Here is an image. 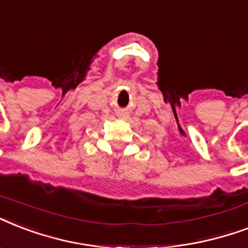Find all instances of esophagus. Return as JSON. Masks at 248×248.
<instances>
[{"label":"esophagus","mask_w":248,"mask_h":248,"mask_svg":"<svg viewBox=\"0 0 248 248\" xmlns=\"http://www.w3.org/2000/svg\"><path fill=\"white\" fill-rule=\"evenodd\" d=\"M120 115H124V114H120Z\"/></svg>","instance_id":"34e87169"}]
</instances>
